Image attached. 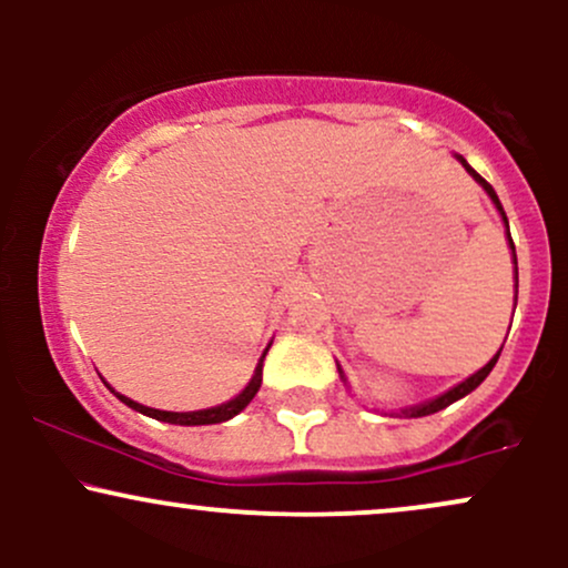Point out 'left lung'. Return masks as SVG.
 I'll list each match as a JSON object with an SVG mask.
<instances>
[{
    "label": "left lung",
    "mask_w": 568,
    "mask_h": 568,
    "mask_svg": "<svg viewBox=\"0 0 568 568\" xmlns=\"http://www.w3.org/2000/svg\"><path fill=\"white\" fill-rule=\"evenodd\" d=\"M456 160H459V162H462V165H465V171H467V173H470V175H473V179H475V181H478V184L486 189V192H488V197H491V200H494V205H497V211L501 213V219H505V226H507V216H505V207H501V202H499V197H497V192H494V189H491V184H488V181L484 179V175H478V173H475V171H473V168H470V165H467V160H465V158H456ZM507 240H510V251H513V256H515V245H513V237H510V226H507ZM513 264H515V298H518V262H513ZM499 352H501V349H499ZM499 352H497V355H494V357H491V361H488V363H486V366H484V368H480V371H478V374H473V376H470V379H465V382H462V384H456V387H454V389H448V393H446V395H440V397H435V400H429V403H425V406H414V408H408V410H406V416H429V414H435V410H440V408L452 406V403H454V400H459V397H465L467 393H473V389H475V387H478V384H480V382H484L488 374H491V368H494V366H497V361H499Z\"/></svg>",
    "instance_id": "8db88e82"
}]
</instances>
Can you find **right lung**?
<instances>
[{
  "instance_id": "right-lung-1",
  "label": "right lung",
  "mask_w": 568,
  "mask_h": 568,
  "mask_svg": "<svg viewBox=\"0 0 568 568\" xmlns=\"http://www.w3.org/2000/svg\"><path fill=\"white\" fill-rule=\"evenodd\" d=\"M266 349H270V347H266ZM266 349H264V355H266ZM264 355H262V363H264ZM262 363H258L256 374H253L251 384H247L243 393H240V395L234 397V400H230V403H221V406H216V408L186 410V414H175V410H160V408L141 406V403L130 400V397L120 395V393H114V395L120 397V400L125 403V406L141 410V414L152 416V419L168 422V425H219V422H226V419H232V416H237L240 410H243V408L247 406V403L253 400V395L258 393V387H262Z\"/></svg>"
}]
</instances>
